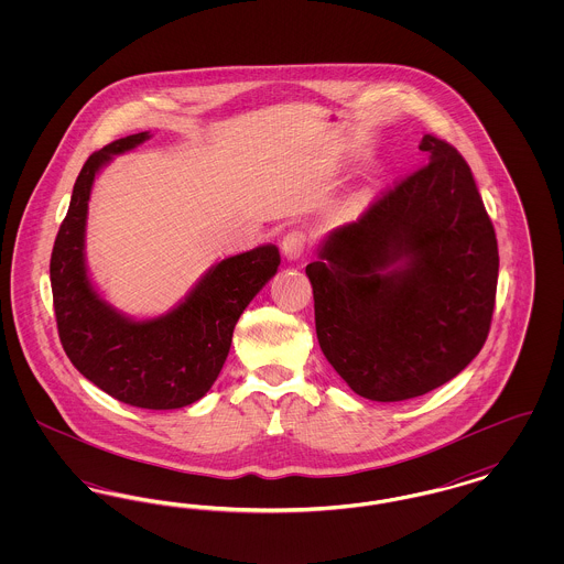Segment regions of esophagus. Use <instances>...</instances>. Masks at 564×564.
<instances>
[{
  "label": "esophagus",
  "instance_id": "obj_1",
  "mask_svg": "<svg viewBox=\"0 0 564 564\" xmlns=\"http://www.w3.org/2000/svg\"><path fill=\"white\" fill-rule=\"evenodd\" d=\"M308 235L302 230V228H294V230H290L285 237H283V242H281V249H283V253H285V258L288 260H297V258H302L306 251H308Z\"/></svg>",
  "mask_w": 564,
  "mask_h": 564
}]
</instances>
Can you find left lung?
I'll return each instance as SVG.
<instances>
[{"instance_id": "obj_1", "label": "left lung", "mask_w": 564, "mask_h": 564, "mask_svg": "<svg viewBox=\"0 0 564 564\" xmlns=\"http://www.w3.org/2000/svg\"><path fill=\"white\" fill-rule=\"evenodd\" d=\"M430 161L322 245L306 267L323 355L372 402L442 387L488 338L499 251L469 164L425 134Z\"/></svg>"}]
</instances>
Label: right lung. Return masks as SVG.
<instances>
[{
  "label": "right lung",
  "mask_w": 564,
  "mask_h": 564,
  "mask_svg": "<svg viewBox=\"0 0 564 564\" xmlns=\"http://www.w3.org/2000/svg\"><path fill=\"white\" fill-rule=\"evenodd\" d=\"M137 133L93 152L76 180L51 256L54 317L61 345L82 376L118 402L173 410L200 400L219 375L245 306L281 264L279 249L262 245L209 270L169 315L133 322L93 290L84 267V228L97 171L143 143Z\"/></svg>",
  "instance_id": "right-lung-1"
}]
</instances>
